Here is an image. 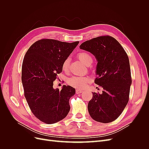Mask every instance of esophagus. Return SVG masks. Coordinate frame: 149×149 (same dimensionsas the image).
Returning <instances> with one entry per match:
<instances>
[{"label": "esophagus", "mask_w": 149, "mask_h": 149, "mask_svg": "<svg viewBox=\"0 0 149 149\" xmlns=\"http://www.w3.org/2000/svg\"><path fill=\"white\" fill-rule=\"evenodd\" d=\"M83 91L82 89H76V94H79V93H81Z\"/></svg>", "instance_id": "obj_1"}]
</instances>
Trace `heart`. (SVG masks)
Wrapping results in <instances>:
<instances>
[{
  "mask_svg": "<svg viewBox=\"0 0 149 149\" xmlns=\"http://www.w3.org/2000/svg\"><path fill=\"white\" fill-rule=\"evenodd\" d=\"M78 57L81 61L83 63L89 66L93 63V57L88 52H82L78 54ZM70 67V59L69 58H66L62 63V70L66 72L68 71ZM89 78L85 76H71L70 78L68 79L67 82L69 85L71 86L77 88H83L86 86L89 82Z\"/></svg>",
  "mask_w": 149,
  "mask_h": 149,
  "instance_id": "b5f03b06",
  "label": "heart"
}]
</instances>
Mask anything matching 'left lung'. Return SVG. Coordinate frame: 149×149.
Masks as SVG:
<instances>
[{"mask_svg": "<svg viewBox=\"0 0 149 149\" xmlns=\"http://www.w3.org/2000/svg\"><path fill=\"white\" fill-rule=\"evenodd\" d=\"M79 47L96 58L97 76L94 83L103 88L102 94L93 92L89 113L94 120L111 123L119 118L129 100L132 78L127 54L109 35L87 40Z\"/></svg>", "mask_w": 149, "mask_h": 149, "instance_id": "obj_1", "label": "left lung"}]
</instances>
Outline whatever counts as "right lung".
Listing matches in <instances>:
<instances>
[{
    "label": "right lung",
    "mask_w": 149,
    "mask_h": 149,
    "mask_svg": "<svg viewBox=\"0 0 149 149\" xmlns=\"http://www.w3.org/2000/svg\"><path fill=\"white\" fill-rule=\"evenodd\" d=\"M79 42L67 43L39 40L25 53L22 66L24 96L33 115L48 124L63 119L70 110L69 100L75 89L64 85L54 89L53 81L62 71V63Z\"/></svg>",
    "instance_id": "1"
}]
</instances>
